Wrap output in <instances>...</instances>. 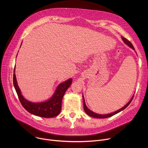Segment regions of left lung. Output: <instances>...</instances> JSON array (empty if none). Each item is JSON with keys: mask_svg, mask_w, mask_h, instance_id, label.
<instances>
[{"mask_svg": "<svg viewBox=\"0 0 148 148\" xmlns=\"http://www.w3.org/2000/svg\"><path fill=\"white\" fill-rule=\"evenodd\" d=\"M122 40L123 41V42H124V43H125L126 45L130 47H131V48L132 49H133L134 50H135V49H134L133 45H132V43H131V42H130L129 40H128L127 39L124 38V37H122ZM134 97V95L132 96V98L131 99V100H130L127 103H126L123 107H122V108H121V109H119V110H118L115 111L114 112L111 113V114H103V115H102V114H99L95 113V112H92V111H91L90 110H89V109L88 108V107H87L86 104V101H85V99H84V95H82L83 103H84V111L86 112V113L88 115H89V116H91V117H94V118H108V117L112 116H113V115H114L118 114V112L122 111V110H125V109L126 107H127L128 106V105L130 104V103H131V101H132V99H133Z\"/></svg>", "mask_w": 148, "mask_h": 148, "instance_id": "1", "label": "left lung"}]
</instances>
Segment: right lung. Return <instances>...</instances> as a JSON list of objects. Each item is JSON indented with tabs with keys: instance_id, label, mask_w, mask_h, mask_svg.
Returning a JSON list of instances; mask_svg holds the SVG:
<instances>
[{
	"instance_id": "right-lung-1",
	"label": "right lung",
	"mask_w": 148,
	"mask_h": 148,
	"mask_svg": "<svg viewBox=\"0 0 148 148\" xmlns=\"http://www.w3.org/2000/svg\"><path fill=\"white\" fill-rule=\"evenodd\" d=\"M14 72L15 67L13 73V85L21 103L26 111L34 115L44 118H53L59 115L61 110L62 97L71 86L72 78L60 83L53 96L49 100L41 102H32L25 99L22 95L17 85Z\"/></svg>"
}]
</instances>
